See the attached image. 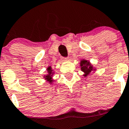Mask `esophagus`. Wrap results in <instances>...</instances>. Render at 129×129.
I'll return each mask as SVG.
<instances>
[{"label":"esophagus","mask_w":129,"mask_h":129,"mask_svg":"<svg viewBox=\"0 0 129 129\" xmlns=\"http://www.w3.org/2000/svg\"><path fill=\"white\" fill-rule=\"evenodd\" d=\"M68 59H69L68 57H63V58H62V61H66V60H67Z\"/></svg>","instance_id":"34e87169"}]
</instances>
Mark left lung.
Masks as SVG:
<instances>
[{
	"label": "left lung",
	"instance_id": "8db88e82",
	"mask_svg": "<svg viewBox=\"0 0 129 129\" xmlns=\"http://www.w3.org/2000/svg\"><path fill=\"white\" fill-rule=\"evenodd\" d=\"M80 66L81 67H80V69L84 73V74L83 75L84 76V77H87L88 75L90 74L91 72H95L96 70V69L95 67H93V66L91 64L89 61L85 59L81 60Z\"/></svg>",
	"mask_w": 129,
	"mask_h": 129
}]
</instances>
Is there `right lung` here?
<instances>
[{
    "label": "right lung",
    "instance_id": "obj_1",
    "mask_svg": "<svg viewBox=\"0 0 129 129\" xmlns=\"http://www.w3.org/2000/svg\"><path fill=\"white\" fill-rule=\"evenodd\" d=\"M47 71L48 74L47 75H45L44 76V78L45 79V80H46L47 81L49 82V84H52V82H54L53 80V75L54 74V71H53L52 69L51 66H49L47 68Z\"/></svg>",
    "mask_w": 129,
    "mask_h": 129
}]
</instances>
